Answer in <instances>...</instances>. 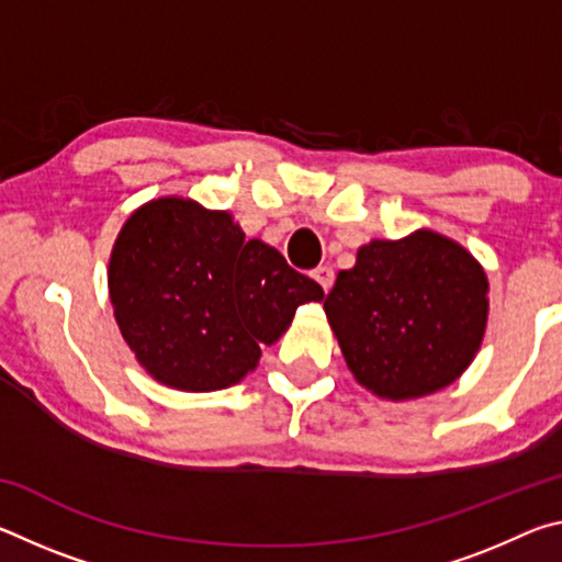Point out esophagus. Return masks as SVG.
Here are the masks:
<instances>
[{
	"instance_id": "1",
	"label": "esophagus",
	"mask_w": 562,
	"mask_h": 562,
	"mask_svg": "<svg viewBox=\"0 0 562 562\" xmlns=\"http://www.w3.org/2000/svg\"><path fill=\"white\" fill-rule=\"evenodd\" d=\"M312 280H315L322 290L329 292L331 282H335V270L327 268V265H319V268L312 270Z\"/></svg>"
}]
</instances>
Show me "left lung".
I'll return each instance as SVG.
<instances>
[{"instance_id": "8db88e82", "label": "left lung", "mask_w": 562, "mask_h": 562, "mask_svg": "<svg viewBox=\"0 0 562 562\" xmlns=\"http://www.w3.org/2000/svg\"><path fill=\"white\" fill-rule=\"evenodd\" d=\"M329 327L361 386L406 402L456 382L488 322V278L456 240L416 231L357 250L325 300Z\"/></svg>"}]
</instances>
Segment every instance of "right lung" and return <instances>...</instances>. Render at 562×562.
Listing matches in <instances>:
<instances>
[{
	"label": "right lung",
	"instance_id": "obj_1",
	"mask_svg": "<svg viewBox=\"0 0 562 562\" xmlns=\"http://www.w3.org/2000/svg\"><path fill=\"white\" fill-rule=\"evenodd\" d=\"M109 294L140 367L180 392H217L245 379L319 284L274 247L245 240L225 211L158 198L133 211L113 243Z\"/></svg>",
	"mask_w": 562,
	"mask_h": 562
}]
</instances>
